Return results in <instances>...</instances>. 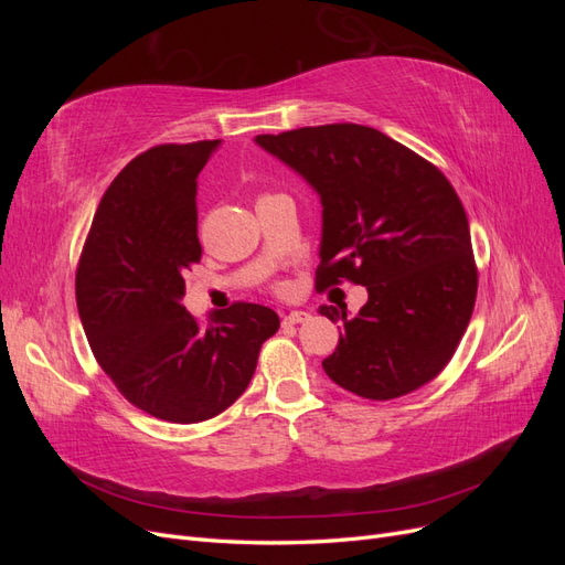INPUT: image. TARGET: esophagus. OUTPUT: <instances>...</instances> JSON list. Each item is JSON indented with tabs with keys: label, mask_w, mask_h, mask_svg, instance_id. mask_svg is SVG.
<instances>
[{
	"label": "esophagus",
	"mask_w": 565,
	"mask_h": 565,
	"mask_svg": "<svg viewBox=\"0 0 565 565\" xmlns=\"http://www.w3.org/2000/svg\"><path fill=\"white\" fill-rule=\"evenodd\" d=\"M311 318V313H306V311H289L287 316H282V322L285 324H297V322H306Z\"/></svg>",
	"instance_id": "obj_1"
}]
</instances>
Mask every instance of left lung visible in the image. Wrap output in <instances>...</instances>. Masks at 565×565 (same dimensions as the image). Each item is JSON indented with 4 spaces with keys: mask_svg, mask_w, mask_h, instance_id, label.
<instances>
[{
    "mask_svg": "<svg viewBox=\"0 0 565 565\" xmlns=\"http://www.w3.org/2000/svg\"><path fill=\"white\" fill-rule=\"evenodd\" d=\"M256 143L309 181L322 202L316 289L344 280L367 303L341 320L322 361L355 396L391 401L436 380L473 313L478 268L465 204L436 164L380 129L341 122L262 134Z\"/></svg>",
    "mask_w": 565,
    "mask_h": 565,
    "instance_id": "obj_1",
    "label": "left lung"
}]
</instances>
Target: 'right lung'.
I'll use <instances>...</instances> for the list:
<instances>
[{
  "instance_id": "add662e5",
  "label": "right lung",
  "mask_w": 565,
  "mask_h": 565,
  "mask_svg": "<svg viewBox=\"0 0 565 565\" xmlns=\"http://www.w3.org/2000/svg\"><path fill=\"white\" fill-rule=\"evenodd\" d=\"M218 141L162 143L108 185L75 273L92 353L117 391L150 417L198 424L224 413L278 332L268 306L235 301L210 324L181 303L200 264L198 174Z\"/></svg>"
}]
</instances>
